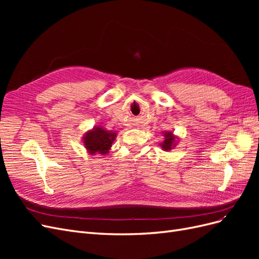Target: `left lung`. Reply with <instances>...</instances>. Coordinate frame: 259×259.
I'll return each mask as SVG.
<instances>
[{
    "label": "left lung",
    "mask_w": 259,
    "mask_h": 259,
    "mask_svg": "<svg viewBox=\"0 0 259 259\" xmlns=\"http://www.w3.org/2000/svg\"><path fill=\"white\" fill-rule=\"evenodd\" d=\"M164 140L160 144V147L164 151H169L171 149H174L179 142V138L175 136L171 132H163Z\"/></svg>",
    "instance_id": "1"
}]
</instances>
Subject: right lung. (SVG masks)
Masks as SVG:
<instances>
[{
    "mask_svg": "<svg viewBox=\"0 0 259 259\" xmlns=\"http://www.w3.org/2000/svg\"><path fill=\"white\" fill-rule=\"evenodd\" d=\"M116 132L108 131L100 125L94 126L83 136V144L91 155H107L115 140Z\"/></svg>",
    "mask_w": 259,
    "mask_h": 259,
    "instance_id": "add662e5",
    "label": "right lung"
}]
</instances>
